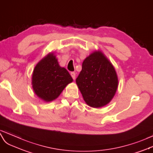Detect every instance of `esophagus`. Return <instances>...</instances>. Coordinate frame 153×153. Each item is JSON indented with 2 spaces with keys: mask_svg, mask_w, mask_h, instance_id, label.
Masks as SVG:
<instances>
[{
  "mask_svg": "<svg viewBox=\"0 0 153 153\" xmlns=\"http://www.w3.org/2000/svg\"><path fill=\"white\" fill-rule=\"evenodd\" d=\"M70 75H71L72 77L73 78V79H75L76 78V73L74 72H72L71 73H70Z\"/></svg>",
  "mask_w": 153,
  "mask_h": 153,
  "instance_id": "esophagus-1",
  "label": "esophagus"
}]
</instances>
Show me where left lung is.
Here are the masks:
<instances>
[{"label":"left lung","instance_id":"1","mask_svg":"<svg viewBox=\"0 0 153 153\" xmlns=\"http://www.w3.org/2000/svg\"><path fill=\"white\" fill-rule=\"evenodd\" d=\"M76 81L86 103L94 108L110 102L118 86L114 66L101 51L92 53L83 61Z\"/></svg>","mask_w":153,"mask_h":153}]
</instances>
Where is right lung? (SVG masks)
Masks as SVG:
<instances>
[{
  "mask_svg": "<svg viewBox=\"0 0 153 153\" xmlns=\"http://www.w3.org/2000/svg\"><path fill=\"white\" fill-rule=\"evenodd\" d=\"M73 79L66 68L61 67L57 59L50 53L39 61L32 74V87L36 94L46 102L61 94Z\"/></svg>",
  "mask_w": 153,
  "mask_h": 153,
  "instance_id": "add662e5",
  "label": "right lung"
}]
</instances>
